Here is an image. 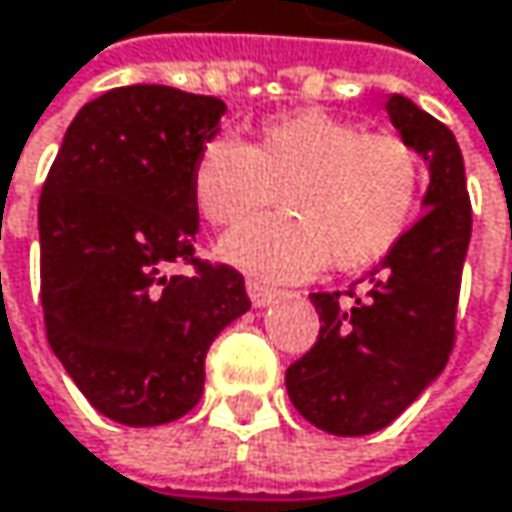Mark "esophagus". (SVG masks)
<instances>
[{
	"mask_svg": "<svg viewBox=\"0 0 512 512\" xmlns=\"http://www.w3.org/2000/svg\"><path fill=\"white\" fill-rule=\"evenodd\" d=\"M246 292H249V298H252L255 307H266V304H272V301L281 298V292L275 286H269L266 281H260V278H249L246 281Z\"/></svg>",
	"mask_w": 512,
	"mask_h": 512,
	"instance_id": "obj_1",
	"label": "esophagus"
}]
</instances>
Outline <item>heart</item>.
<instances>
[{"instance_id": "heart-1", "label": "heart", "mask_w": 512, "mask_h": 512, "mask_svg": "<svg viewBox=\"0 0 512 512\" xmlns=\"http://www.w3.org/2000/svg\"><path fill=\"white\" fill-rule=\"evenodd\" d=\"M281 190L293 214L234 228L223 255L263 278L295 281L330 255L339 269L388 255L414 220L423 167L403 136L368 133L324 109L266 121L255 144L214 136L196 150L191 194L214 226H237Z\"/></svg>"}]
</instances>
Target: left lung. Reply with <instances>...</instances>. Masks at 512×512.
I'll list each match as a JSON object with an SVG mask.
<instances>
[{
  "instance_id": "obj_1",
  "label": "left lung",
  "mask_w": 512,
  "mask_h": 512,
  "mask_svg": "<svg viewBox=\"0 0 512 512\" xmlns=\"http://www.w3.org/2000/svg\"><path fill=\"white\" fill-rule=\"evenodd\" d=\"M388 115L429 162L426 214L368 275L345 292H313L316 345L286 368L304 420L330 435H371L394 423L435 379L455 347V316L472 234L464 156L446 124L403 95Z\"/></svg>"
}]
</instances>
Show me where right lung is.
Masks as SVG:
<instances>
[{
    "label": "right lung",
    "instance_id": "right-lung-1",
    "mask_svg": "<svg viewBox=\"0 0 512 512\" xmlns=\"http://www.w3.org/2000/svg\"><path fill=\"white\" fill-rule=\"evenodd\" d=\"M223 115L220 98L173 86L109 89L77 112L43 182L48 345L115 423L162 426L188 414L208 347L252 307L234 266L194 252L191 170Z\"/></svg>",
    "mask_w": 512,
    "mask_h": 512
}]
</instances>
